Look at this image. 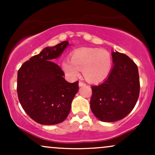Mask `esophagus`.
Segmentation results:
<instances>
[{
  "label": "esophagus",
  "mask_w": 155,
  "mask_h": 155,
  "mask_svg": "<svg viewBox=\"0 0 155 155\" xmlns=\"http://www.w3.org/2000/svg\"><path fill=\"white\" fill-rule=\"evenodd\" d=\"M86 85V84L84 82H82V81H79V87H83V86H85Z\"/></svg>",
  "instance_id": "esophagus-1"
}]
</instances>
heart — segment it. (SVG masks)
<instances>
[{
	"mask_svg": "<svg viewBox=\"0 0 155 155\" xmlns=\"http://www.w3.org/2000/svg\"><path fill=\"white\" fill-rule=\"evenodd\" d=\"M64 71L72 79L80 76L82 70L86 80L92 83L104 81L112 68V58L109 52L97 48H81L74 51L71 60L62 63Z\"/></svg>",
	"mask_w": 155,
	"mask_h": 155,
	"instance_id": "obj_1",
	"label": "heart"
}]
</instances>
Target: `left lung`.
Masks as SVG:
<instances>
[{"instance_id":"left-lung-1","label":"left lung","mask_w":155,"mask_h":155,"mask_svg":"<svg viewBox=\"0 0 155 155\" xmlns=\"http://www.w3.org/2000/svg\"><path fill=\"white\" fill-rule=\"evenodd\" d=\"M113 68L103 83L92 86L90 108L102 122H113L130 113L139 97L140 81L136 64L128 56L112 51Z\"/></svg>"}]
</instances>
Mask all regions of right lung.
<instances>
[{
    "label": "right lung",
    "mask_w": 155,
    "mask_h": 155,
    "mask_svg": "<svg viewBox=\"0 0 155 155\" xmlns=\"http://www.w3.org/2000/svg\"><path fill=\"white\" fill-rule=\"evenodd\" d=\"M68 41L46 47L22 65L17 73V95L21 106L32 120L41 124H59L67 118L79 90V81L69 83L54 60Z\"/></svg>",
    "instance_id": "1"
}]
</instances>
